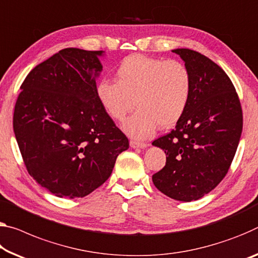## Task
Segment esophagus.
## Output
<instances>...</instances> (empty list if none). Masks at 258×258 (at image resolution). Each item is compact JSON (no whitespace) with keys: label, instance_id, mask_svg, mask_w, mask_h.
<instances>
[{"label":"esophagus","instance_id":"obj_1","mask_svg":"<svg viewBox=\"0 0 258 258\" xmlns=\"http://www.w3.org/2000/svg\"><path fill=\"white\" fill-rule=\"evenodd\" d=\"M130 146L131 148L136 149V148H141V149H145L148 147V145L146 144V142H140V141H136V140H132L130 142Z\"/></svg>","mask_w":258,"mask_h":258}]
</instances>
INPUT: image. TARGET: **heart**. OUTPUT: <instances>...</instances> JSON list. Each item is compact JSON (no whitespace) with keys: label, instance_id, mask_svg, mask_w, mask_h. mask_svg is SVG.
Listing matches in <instances>:
<instances>
[{"label":"heart","instance_id":"heart-1","mask_svg":"<svg viewBox=\"0 0 258 258\" xmlns=\"http://www.w3.org/2000/svg\"><path fill=\"white\" fill-rule=\"evenodd\" d=\"M116 81L101 79L96 96L110 117L122 120L124 132L134 139H147L157 130L172 127L181 119L191 95V76L178 60L133 54L125 57L116 70Z\"/></svg>","mask_w":258,"mask_h":258}]
</instances>
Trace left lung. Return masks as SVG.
<instances>
[{"label":"left lung","instance_id":"left-lung-1","mask_svg":"<svg viewBox=\"0 0 258 258\" xmlns=\"http://www.w3.org/2000/svg\"><path fill=\"white\" fill-rule=\"evenodd\" d=\"M191 76L189 103L172 132L155 140L165 166L153 175L158 190L177 201L203 198L226 175L242 132V110L222 68L187 48L172 50Z\"/></svg>","mask_w":258,"mask_h":258}]
</instances>
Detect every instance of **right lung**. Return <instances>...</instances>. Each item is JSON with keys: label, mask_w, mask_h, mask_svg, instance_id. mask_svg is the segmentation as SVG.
<instances>
[{"label": "right lung", "mask_w": 258, "mask_h": 258, "mask_svg": "<svg viewBox=\"0 0 258 258\" xmlns=\"http://www.w3.org/2000/svg\"><path fill=\"white\" fill-rule=\"evenodd\" d=\"M103 50L65 48L20 86L14 132L31 177L57 198H84L108 180L128 139L96 96Z\"/></svg>", "instance_id": "1"}]
</instances>
